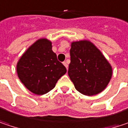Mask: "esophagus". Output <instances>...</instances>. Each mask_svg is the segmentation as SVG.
I'll return each instance as SVG.
<instances>
[{
  "instance_id": "esophagus-1",
  "label": "esophagus",
  "mask_w": 128,
  "mask_h": 128,
  "mask_svg": "<svg viewBox=\"0 0 128 128\" xmlns=\"http://www.w3.org/2000/svg\"><path fill=\"white\" fill-rule=\"evenodd\" d=\"M63 64H64V66H65V67H66V69H68V64H67V62H63Z\"/></svg>"
}]
</instances>
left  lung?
Here are the masks:
<instances>
[{"label":"left lung","instance_id":"obj_1","mask_svg":"<svg viewBox=\"0 0 128 128\" xmlns=\"http://www.w3.org/2000/svg\"><path fill=\"white\" fill-rule=\"evenodd\" d=\"M70 59L68 74L80 93L91 96L108 86L112 66L93 42L87 40L72 42Z\"/></svg>","mask_w":128,"mask_h":128}]
</instances>
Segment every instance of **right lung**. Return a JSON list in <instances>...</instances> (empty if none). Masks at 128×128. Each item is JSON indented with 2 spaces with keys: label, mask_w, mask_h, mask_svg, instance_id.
Here are the masks:
<instances>
[{
  "label": "right lung",
  "mask_w": 128,
  "mask_h": 128,
  "mask_svg": "<svg viewBox=\"0 0 128 128\" xmlns=\"http://www.w3.org/2000/svg\"><path fill=\"white\" fill-rule=\"evenodd\" d=\"M16 72L20 81L30 92L43 95L55 87L66 70L52 50L51 41L40 38L22 54L16 64Z\"/></svg>",
  "instance_id": "right-lung-1"
}]
</instances>
